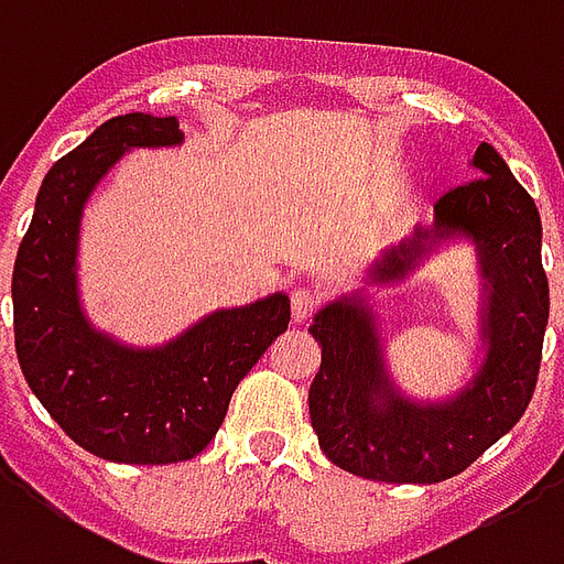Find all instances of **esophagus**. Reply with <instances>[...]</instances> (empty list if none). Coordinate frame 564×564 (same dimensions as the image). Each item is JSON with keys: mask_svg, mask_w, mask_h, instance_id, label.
<instances>
[{"mask_svg": "<svg viewBox=\"0 0 564 564\" xmlns=\"http://www.w3.org/2000/svg\"><path fill=\"white\" fill-rule=\"evenodd\" d=\"M290 304H293L295 323H304L307 316L316 314V307H319V293L311 290V286H295L293 293H290Z\"/></svg>", "mask_w": 564, "mask_h": 564, "instance_id": "esophagus-1", "label": "esophagus"}]
</instances>
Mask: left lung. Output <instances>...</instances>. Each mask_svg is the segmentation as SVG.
Segmentation results:
<instances>
[{
  "label": "left lung",
  "instance_id": "1",
  "mask_svg": "<svg viewBox=\"0 0 564 564\" xmlns=\"http://www.w3.org/2000/svg\"><path fill=\"white\" fill-rule=\"evenodd\" d=\"M473 164V182L436 199L433 229H419L373 269V283L394 281L415 265L427 241L475 239L490 283L484 311L490 349L473 386L442 406L400 398L379 356L377 319L356 299L328 304L307 328L323 346L307 394L311 424L325 457L346 473L386 484L454 478L523 419L535 394L550 316L541 215L494 145H478Z\"/></svg>",
  "mask_w": 564,
  "mask_h": 564
}]
</instances>
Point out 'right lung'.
<instances>
[{
    "mask_svg": "<svg viewBox=\"0 0 564 564\" xmlns=\"http://www.w3.org/2000/svg\"><path fill=\"white\" fill-rule=\"evenodd\" d=\"M176 116L124 112L50 166L11 278L20 370L50 419L95 457L158 466L197 457L229 398L290 325V299L218 311L161 349L91 332L77 304V227L95 182L133 145H176Z\"/></svg>",
    "mask_w": 564,
    "mask_h": 564,
    "instance_id": "add662e5",
    "label": "right lung"
}]
</instances>
